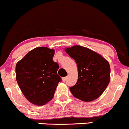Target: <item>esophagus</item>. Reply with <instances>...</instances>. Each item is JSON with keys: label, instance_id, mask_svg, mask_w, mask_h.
Returning <instances> with one entry per match:
<instances>
[{"label": "esophagus", "instance_id": "1", "mask_svg": "<svg viewBox=\"0 0 129 129\" xmlns=\"http://www.w3.org/2000/svg\"><path fill=\"white\" fill-rule=\"evenodd\" d=\"M67 77H62V81H66V80H67Z\"/></svg>", "mask_w": 129, "mask_h": 129}]
</instances>
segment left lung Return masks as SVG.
Here are the masks:
<instances>
[{
    "label": "left lung",
    "instance_id": "1",
    "mask_svg": "<svg viewBox=\"0 0 129 129\" xmlns=\"http://www.w3.org/2000/svg\"><path fill=\"white\" fill-rule=\"evenodd\" d=\"M77 66L78 79L70 87L74 96L83 101H93L103 94L110 81L109 62L87 48L74 46L65 50Z\"/></svg>",
    "mask_w": 129,
    "mask_h": 129
}]
</instances>
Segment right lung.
Instances as JSON below:
<instances>
[{"label": "right lung", "mask_w": 129, "mask_h": 129, "mask_svg": "<svg viewBox=\"0 0 129 129\" xmlns=\"http://www.w3.org/2000/svg\"><path fill=\"white\" fill-rule=\"evenodd\" d=\"M54 50L46 47L34 49L17 63L16 79L26 99L36 105H43L54 95L58 83L59 66L53 61Z\"/></svg>", "instance_id": "obj_1"}]
</instances>
